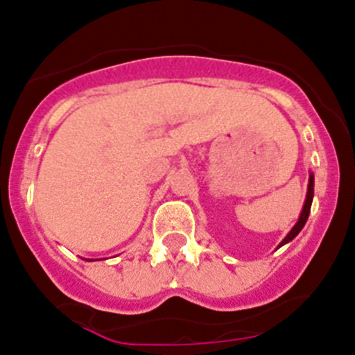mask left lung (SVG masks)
Segmentation results:
<instances>
[{
  "instance_id": "left-lung-1",
  "label": "left lung",
  "mask_w": 355,
  "mask_h": 355,
  "mask_svg": "<svg viewBox=\"0 0 355 355\" xmlns=\"http://www.w3.org/2000/svg\"><path fill=\"white\" fill-rule=\"evenodd\" d=\"M313 196H314V178H313V175H311V178H309V187H307V198H306V202H304V209H302V213H300L299 221H297L295 227H293L292 230H290V234L287 235V237H285L284 241H282L280 247L284 245V244H287V242L292 241V239H295V235L299 234L300 230H302V227H304V225H306V221H307V216H309L311 202H313Z\"/></svg>"
}]
</instances>
